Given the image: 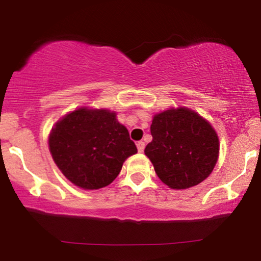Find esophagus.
<instances>
[{
    "label": "esophagus",
    "instance_id": "obj_1",
    "mask_svg": "<svg viewBox=\"0 0 261 261\" xmlns=\"http://www.w3.org/2000/svg\"><path fill=\"white\" fill-rule=\"evenodd\" d=\"M144 148H145V143L144 142H143V141L137 142V149H138L139 152L144 151Z\"/></svg>",
    "mask_w": 261,
    "mask_h": 261
}]
</instances>
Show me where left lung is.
Masks as SVG:
<instances>
[{"instance_id": "left-lung-1", "label": "left lung", "mask_w": 261, "mask_h": 261, "mask_svg": "<svg viewBox=\"0 0 261 261\" xmlns=\"http://www.w3.org/2000/svg\"><path fill=\"white\" fill-rule=\"evenodd\" d=\"M150 131L152 141L144 152L169 188H190L212 174L219 159V137L199 113L183 106L168 109L153 116Z\"/></svg>"}]
</instances>
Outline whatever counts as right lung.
I'll return each mask as SVG.
<instances>
[{"mask_svg": "<svg viewBox=\"0 0 261 261\" xmlns=\"http://www.w3.org/2000/svg\"><path fill=\"white\" fill-rule=\"evenodd\" d=\"M48 145L65 177L86 190L109 186L127 157L137 152L115 111L86 106L58 120L49 134Z\"/></svg>", "mask_w": 261, "mask_h": 261, "instance_id": "right-lung-1", "label": "right lung"}]
</instances>
